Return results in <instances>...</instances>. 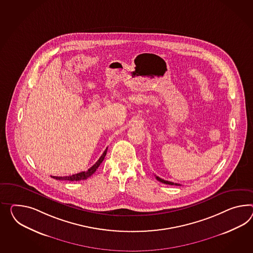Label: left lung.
Segmentation results:
<instances>
[{"mask_svg": "<svg viewBox=\"0 0 253 253\" xmlns=\"http://www.w3.org/2000/svg\"><path fill=\"white\" fill-rule=\"evenodd\" d=\"M156 179H157L158 181L162 182V183H165V184H169V185H177V186H181V184H179V183H174V182H171V181H165V180H163V179H162V178H160V177H158V176H156Z\"/></svg>", "mask_w": 253, "mask_h": 253, "instance_id": "8db88e82", "label": "left lung"}]
</instances>
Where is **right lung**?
Here are the masks:
<instances>
[{
    "instance_id": "1",
    "label": "right lung",
    "mask_w": 253,
    "mask_h": 253,
    "mask_svg": "<svg viewBox=\"0 0 253 253\" xmlns=\"http://www.w3.org/2000/svg\"><path fill=\"white\" fill-rule=\"evenodd\" d=\"M106 152H107V148L106 149L104 150V153L102 154V156L100 157V159L98 160L97 162H95V164H93L92 166H91V168L89 169L88 170H86V171H82V172H80V173H77V174H73L71 175V176H51L53 179H56V180H59V181H82V180H86L87 178H89L90 176L93 174L95 171H96V169H97L98 167L101 165V163L103 162V161L104 160V157L106 155Z\"/></svg>"
}]
</instances>
